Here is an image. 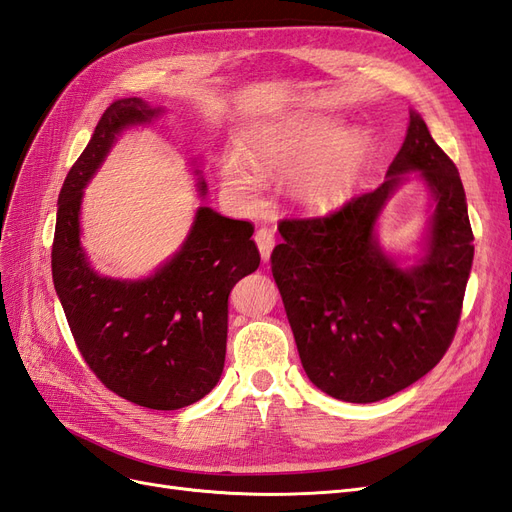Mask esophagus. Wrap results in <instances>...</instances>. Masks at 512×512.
I'll use <instances>...</instances> for the list:
<instances>
[{"label":"esophagus","instance_id":"1","mask_svg":"<svg viewBox=\"0 0 512 512\" xmlns=\"http://www.w3.org/2000/svg\"><path fill=\"white\" fill-rule=\"evenodd\" d=\"M255 242H257V248H259V253H261V259L268 261L272 248H274V231L268 229V227H261L255 233Z\"/></svg>","mask_w":512,"mask_h":512}]
</instances>
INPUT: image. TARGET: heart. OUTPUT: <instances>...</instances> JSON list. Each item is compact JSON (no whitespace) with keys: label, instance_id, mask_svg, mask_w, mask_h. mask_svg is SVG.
Returning a JSON list of instances; mask_svg holds the SVG:
<instances>
[{"label":"heart","instance_id":"1","mask_svg":"<svg viewBox=\"0 0 512 512\" xmlns=\"http://www.w3.org/2000/svg\"><path fill=\"white\" fill-rule=\"evenodd\" d=\"M337 125L322 119H290L259 125L244 136V153L220 160L225 186L253 199L259 177H287V192L309 212H329L355 192L368 162L370 138L361 129L337 136Z\"/></svg>","mask_w":512,"mask_h":512}]
</instances>
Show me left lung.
I'll list each match as a JSON object with an SVG mask.
<instances>
[{
    "instance_id": "8db88e82",
    "label": "left lung",
    "mask_w": 512,
    "mask_h": 512,
    "mask_svg": "<svg viewBox=\"0 0 512 512\" xmlns=\"http://www.w3.org/2000/svg\"><path fill=\"white\" fill-rule=\"evenodd\" d=\"M422 169L436 196L429 251L402 271L373 238L388 196ZM270 255L300 363L309 381L344 402H378L443 359L461 320L474 261L463 181L419 114L387 179L316 218H283Z\"/></svg>"
}]
</instances>
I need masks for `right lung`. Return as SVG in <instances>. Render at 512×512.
<instances>
[{
    "label": "right lung",
    "mask_w": 512,
    "mask_h": 512,
    "mask_svg": "<svg viewBox=\"0 0 512 512\" xmlns=\"http://www.w3.org/2000/svg\"><path fill=\"white\" fill-rule=\"evenodd\" d=\"M157 112L131 97L101 114L62 183L51 274L77 350L99 381L134 404L175 411L216 387L225 368L229 294L261 257L251 222L201 207L181 251L153 277L119 281L88 266L80 246L82 190L114 138Z\"/></svg>",
    "instance_id": "obj_1"
}]
</instances>
